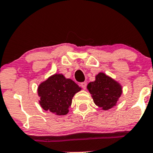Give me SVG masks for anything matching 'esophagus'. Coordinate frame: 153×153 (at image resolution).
<instances>
[{"label": "esophagus", "instance_id": "1", "mask_svg": "<svg viewBox=\"0 0 153 153\" xmlns=\"http://www.w3.org/2000/svg\"><path fill=\"white\" fill-rule=\"evenodd\" d=\"M86 85H87L86 82H82L80 83V86L82 87L83 89H85V88H86Z\"/></svg>", "mask_w": 153, "mask_h": 153}]
</instances>
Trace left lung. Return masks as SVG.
<instances>
[{
	"label": "left lung",
	"mask_w": 153,
	"mask_h": 153,
	"mask_svg": "<svg viewBox=\"0 0 153 153\" xmlns=\"http://www.w3.org/2000/svg\"><path fill=\"white\" fill-rule=\"evenodd\" d=\"M87 88L94 104L103 110H109L116 106L123 92L121 85L104 73L97 74L95 81L89 82Z\"/></svg>",
	"instance_id": "1"
}]
</instances>
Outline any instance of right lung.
I'll list each match as a JSON object with an SVG mask.
<instances>
[{
  "mask_svg": "<svg viewBox=\"0 0 153 153\" xmlns=\"http://www.w3.org/2000/svg\"><path fill=\"white\" fill-rule=\"evenodd\" d=\"M81 90L80 87L62 74H55L38 87L40 104L43 110L56 115H66L73 97Z\"/></svg>",
  "mask_w": 153,
  "mask_h": 153,
  "instance_id": "1",
  "label": "right lung"
}]
</instances>
